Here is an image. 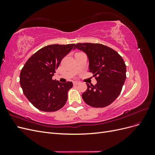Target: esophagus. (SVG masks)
<instances>
[{
	"label": "esophagus",
	"mask_w": 155,
	"mask_h": 155,
	"mask_svg": "<svg viewBox=\"0 0 155 155\" xmlns=\"http://www.w3.org/2000/svg\"><path fill=\"white\" fill-rule=\"evenodd\" d=\"M73 84H74V85H79V81H74L73 83Z\"/></svg>",
	"instance_id": "esophagus-1"
}]
</instances>
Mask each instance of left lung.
Wrapping results in <instances>:
<instances>
[{"instance_id": "1", "label": "left lung", "mask_w": 155, "mask_h": 155, "mask_svg": "<svg viewBox=\"0 0 155 155\" xmlns=\"http://www.w3.org/2000/svg\"><path fill=\"white\" fill-rule=\"evenodd\" d=\"M83 51L87 55L89 70L96 76L95 85L87 83V91L82 94L86 104L93 107H105L111 104L122 89L126 79V66L118 53L107 46L98 43H78L73 48Z\"/></svg>"}]
</instances>
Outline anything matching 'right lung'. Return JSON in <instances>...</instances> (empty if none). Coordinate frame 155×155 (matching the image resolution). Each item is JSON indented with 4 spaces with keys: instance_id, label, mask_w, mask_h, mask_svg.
I'll return each mask as SVG.
<instances>
[{
    "instance_id": "right-lung-1",
    "label": "right lung",
    "mask_w": 155,
    "mask_h": 155,
    "mask_svg": "<svg viewBox=\"0 0 155 155\" xmlns=\"http://www.w3.org/2000/svg\"><path fill=\"white\" fill-rule=\"evenodd\" d=\"M75 44L51 45L41 48L27 61L20 74L23 93L37 109L54 112L65 105L72 82L53 80L55 70Z\"/></svg>"
}]
</instances>
